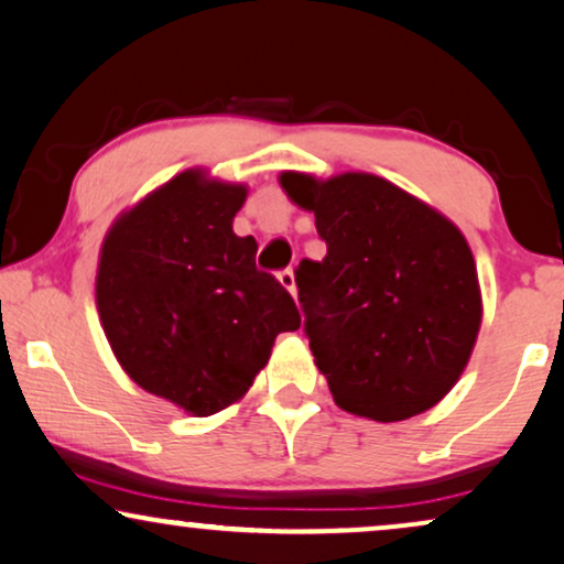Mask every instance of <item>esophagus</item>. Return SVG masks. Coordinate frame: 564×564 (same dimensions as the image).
<instances>
[{
	"label": "esophagus",
	"mask_w": 564,
	"mask_h": 564,
	"mask_svg": "<svg viewBox=\"0 0 564 564\" xmlns=\"http://www.w3.org/2000/svg\"><path fill=\"white\" fill-rule=\"evenodd\" d=\"M278 281H281V286L286 289L291 296H296V281H294V270H291V268H283V270H278Z\"/></svg>",
	"instance_id": "esophagus-1"
}]
</instances>
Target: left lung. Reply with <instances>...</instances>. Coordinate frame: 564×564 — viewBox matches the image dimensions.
Instances as JSON below:
<instances>
[{
  "label": "left lung",
  "instance_id": "8db88e82",
  "mask_svg": "<svg viewBox=\"0 0 564 564\" xmlns=\"http://www.w3.org/2000/svg\"><path fill=\"white\" fill-rule=\"evenodd\" d=\"M283 191L325 239L296 270L304 335L329 392L352 415L397 423L456 384L482 302L467 239L452 221L377 175L327 183L283 172Z\"/></svg>",
  "mask_w": 564,
  "mask_h": 564
}]
</instances>
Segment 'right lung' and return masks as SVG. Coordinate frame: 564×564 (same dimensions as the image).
<instances>
[{
  "instance_id": "obj_1",
  "label": "right lung",
  "mask_w": 564,
  "mask_h": 564,
  "mask_svg": "<svg viewBox=\"0 0 564 564\" xmlns=\"http://www.w3.org/2000/svg\"><path fill=\"white\" fill-rule=\"evenodd\" d=\"M247 191L183 172L112 224L97 310L126 373L204 417L239 400L278 333L302 325L294 299L254 265L231 219Z\"/></svg>"
}]
</instances>
